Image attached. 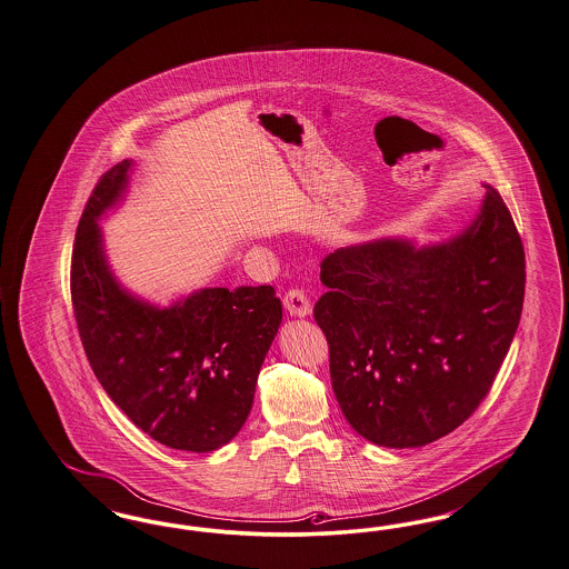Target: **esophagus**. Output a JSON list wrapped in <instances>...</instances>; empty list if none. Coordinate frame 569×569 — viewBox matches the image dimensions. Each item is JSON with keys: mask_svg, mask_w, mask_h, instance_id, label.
Instances as JSON below:
<instances>
[{"mask_svg": "<svg viewBox=\"0 0 569 569\" xmlns=\"http://www.w3.org/2000/svg\"><path fill=\"white\" fill-rule=\"evenodd\" d=\"M283 305L288 309V313L295 316V318H307L311 313V300H309L307 292L300 290V288L288 290L283 296Z\"/></svg>", "mask_w": 569, "mask_h": 569, "instance_id": "34e87169", "label": "esophagus"}]
</instances>
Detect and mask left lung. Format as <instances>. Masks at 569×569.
Listing matches in <instances>:
<instances>
[{"instance_id": "left-lung-1", "label": "left lung", "mask_w": 569, "mask_h": 569, "mask_svg": "<svg viewBox=\"0 0 569 569\" xmlns=\"http://www.w3.org/2000/svg\"><path fill=\"white\" fill-rule=\"evenodd\" d=\"M453 239H377L321 260L313 309L332 389L366 440L409 449L459 428L485 400L523 311L525 251L496 188Z\"/></svg>"}]
</instances>
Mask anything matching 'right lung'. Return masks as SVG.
Returning a JSON list of instances; mask_svg holds the SVG:
<instances>
[{"mask_svg":"<svg viewBox=\"0 0 569 569\" xmlns=\"http://www.w3.org/2000/svg\"><path fill=\"white\" fill-rule=\"evenodd\" d=\"M133 160L94 186L71 253V302L99 383L157 442L209 453L250 415L260 366L281 323L273 286L204 288L159 309L120 288L97 220L120 201Z\"/></svg>","mask_w":569,"mask_h":569,"instance_id":"obj_1","label":"right lung"}]
</instances>
